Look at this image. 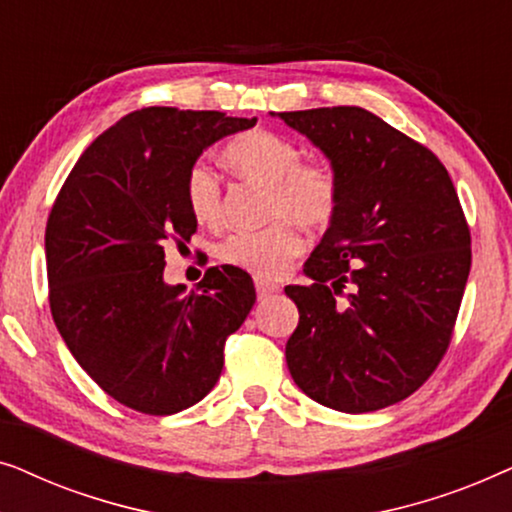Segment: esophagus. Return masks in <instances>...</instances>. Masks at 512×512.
Returning <instances> with one entry per match:
<instances>
[{
	"label": "esophagus",
	"instance_id": "obj_1",
	"mask_svg": "<svg viewBox=\"0 0 512 512\" xmlns=\"http://www.w3.org/2000/svg\"><path fill=\"white\" fill-rule=\"evenodd\" d=\"M254 284H256V293H258V298H270V296H275V293L279 291V286L275 284V282H268V279H263V277H256L254 279Z\"/></svg>",
	"mask_w": 512,
	"mask_h": 512
}]
</instances>
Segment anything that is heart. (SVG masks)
Instances as JSON below:
<instances>
[{
  "label": "heart",
  "mask_w": 512,
  "mask_h": 512,
  "mask_svg": "<svg viewBox=\"0 0 512 512\" xmlns=\"http://www.w3.org/2000/svg\"><path fill=\"white\" fill-rule=\"evenodd\" d=\"M226 163L244 179L270 186L265 214L277 219L258 230H237L219 244L221 261L261 277H275L303 249L300 226L326 228L342 202L340 172L328 158L303 160L293 139L270 130H249L235 137L223 151ZM186 202L198 223H219L223 216V188L205 163L186 174Z\"/></svg>",
  "instance_id": "b5f03b06"
}]
</instances>
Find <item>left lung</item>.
<instances>
[{
  "mask_svg": "<svg viewBox=\"0 0 512 512\" xmlns=\"http://www.w3.org/2000/svg\"><path fill=\"white\" fill-rule=\"evenodd\" d=\"M338 167L342 202L305 263L307 286H286L298 328L286 342L293 382L340 412L408 398L452 342L471 230L433 151L361 107L282 111Z\"/></svg>",
  "mask_w": 512,
  "mask_h": 512,
  "instance_id": "1",
  "label": "left lung"
}]
</instances>
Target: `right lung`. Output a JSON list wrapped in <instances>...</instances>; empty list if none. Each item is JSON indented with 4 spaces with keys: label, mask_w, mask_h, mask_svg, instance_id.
I'll list each match as a JSON object with an SVG mask.
<instances>
[{
    "label": "right lung",
    "mask_w": 512,
    "mask_h": 512,
    "mask_svg": "<svg viewBox=\"0 0 512 512\" xmlns=\"http://www.w3.org/2000/svg\"><path fill=\"white\" fill-rule=\"evenodd\" d=\"M254 125L223 111H132L83 151L48 214L55 326L100 389L144 415L202 401L256 303L251 277L233 265L209 268L191 293L163 282L165 244L198 230L188 170L216 139Z\"/></svg>",
    "instance_id": "1"
}]
</instances>
